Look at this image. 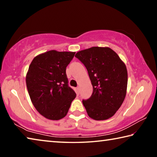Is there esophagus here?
<instances>
[{
	"label": "esophagus",
	"instance_id": "esophagus-1",
	"mask_svg": "<svg viewBox=\"0 0 157 157\" xmlns=\"http://www.w3.org/2000/svg\"><path fill=\"white\" fill-rule=\"evenodd\" d=\"M76 90H77V93L79 94V91H80V88H79V86H78L76 88Z\"/></svg>",
	"mask_w": 157,
	"mask_h": 157
}]
</instances>
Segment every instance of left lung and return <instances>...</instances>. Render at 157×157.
I'll return each mask as SVG.
<instances>
[{
	"label": "left lung",
	"mask_w": 157,
	"mask_h": 157,
	"mask_svg": "<svg viewBox=\"0 0 157 157\" xmlns=\"http://www.w3.org/2000/svg\"><path fill=\"white\" fill-rule=\"evenodd\" d=\"M75 57L86 68L93 93L82 103L89 116L103 121L112 117L124 100L127 86L126 66L107 47H92L76 53Z\"/></svg>",
	"instance_id": "1"
}]
</instances>
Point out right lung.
I'll return each instance as SVG.
<instances>
[{
    "label": "right lung",
    "mask_w": 157,
    "mask_h": 157,
    "mask_svg": "<svg viewBox=\"0 0 157 157\" xmlns=\"http://www.w3.org/2000/svg\"><path fill=\"white\" fill-rule=\"evenodd\" d=\"M75 54L50 50L37 55L29 66L26 75L29 95L38 112L50 120L65 117L76 97L66 73Z\"/></svg>",
    "instance_id": "right-lung-1"
}]
</instances>
